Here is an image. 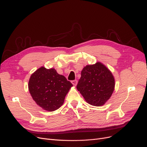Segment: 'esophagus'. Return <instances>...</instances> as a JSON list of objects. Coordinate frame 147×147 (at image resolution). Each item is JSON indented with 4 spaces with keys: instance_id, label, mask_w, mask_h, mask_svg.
Wrapping results in <instances>:
<instances>
[{
    "instance_id": "34e87169",
    "label": "esophagus",
    "mask_w": 147,
    "mask_h": 147,
    "mask_svg": "<svg viewBox=\"0 0 147 147\" xmlns=\"http://www.w3.org/2000/svg\"><path fill=\"white\" fill-rule=\"evenodd\" d=\"M71 83H72V84H73L74 86H76L77 84H78V80H72V81H71Z\"/></svg>"
}]
</instances>
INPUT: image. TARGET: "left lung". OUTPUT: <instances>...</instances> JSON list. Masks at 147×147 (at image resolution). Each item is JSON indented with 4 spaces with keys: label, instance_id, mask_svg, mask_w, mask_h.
I'll return each mask as SVG.
<instances>
[{
    "label": "left lung",
    "instance_id": "obj_1",
    "mask_svg": "<svg viewBox=\"0 0 147 147\" xmlns=\"http://www.w3.org/2000/svg\"><path fill=\"white\" fill-rule=\"evenodd\" d=\"M114 86L111 71L101 63H97L83 68L77 89L89 104L101 106L111 97Z\"/></svg>",
    "mask_w": 147,
    "mask_h": 147
}]
</instances>
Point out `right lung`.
I'll list each match as a JSON object with an SVG mask.
<instances>
[{"instance_id":"right-lung-1","label":"right lung","mask_w":147,"mask_h":147,"mask_svg":"<svg viewBox=\"0 0 147 147\" xmlns=\"http://www.w3.org/2000/svg\"><path fill=\"white\" fill-rule=\"evenodd\" d=\"M73 86L54 68L42 67L31 76L28 89L34 101L43 109L53 111L63 104L65 97Z\"/></svg>"}]
</instances>
